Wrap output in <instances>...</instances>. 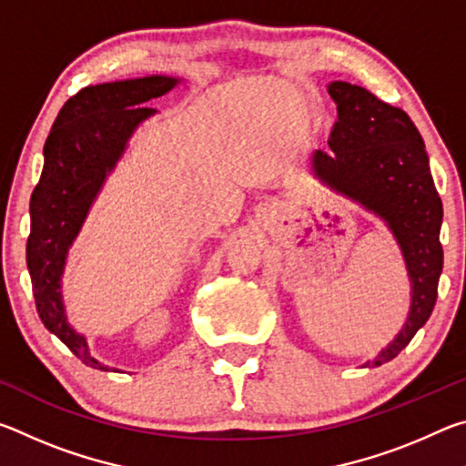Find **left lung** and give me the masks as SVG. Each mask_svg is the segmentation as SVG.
Segmentation results:
<instances>
[{"instance_id": "left-lung-1", "label": "left lung", "mask_w": 466, "mask_h": 466, "mask_svg": "<svg viewBox=\"0 0 466 466\" xmlns=\"http://www.w3.org/2000/svg\"><path fill=\"white\" fill-rule=\"evenodd\" d=\"M329 94L337 102L339 121L330 131V152L317 149L312 167L325 183L390 226L413 286L403 330L366 364L382 366L405 350L436 304L444 263L441 199L433 187L423 139L405 110L347 82H333Z\"/></svg>"}]
</instances>
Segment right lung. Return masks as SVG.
<instances>
[{"mask_svg":"<svg viewBox=\"0 0 466 466\" xmlns=\"http://www.w3.org/2000/svg\"><path fill=\"white\" fill-rule=\"evenodd\" d=\"M177 82L149 76L88 86L63 105L45 141L43 175L30 199L26 263L38 317L90 368L110 370L90 356L86 339L67 325L61 302L63 263L106 172L137 125L156 113L144 105Z\"/></svg>","mask_w":466,"mask_h":466,"instance_id":"add662e5","label":"right lung"}]
</instances>
